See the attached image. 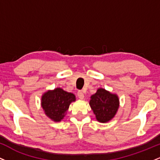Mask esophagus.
I'll return each instance as SVG.
<instances>
[{
    "label": "esophagus",
    "instance_id": "obj_1",
    "mask_svg": "<svg viewBox=\"0 0 160 160\" xmlns=\"http://www.w3.org/2000/svg\"><path fill=\"white\" fill-rule=\"evenodd\" d=\"M78 98H80V99H83L84 98V93L82 92V91H78Z\"/></svg>",
    "mask_w": 160,
    "mask_h": 160
}]
</instances>
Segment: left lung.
Instances as JSON below:
<instances>
[{
  "instance_id": "8db88e82",
  "label": "left lung",
  "mask_w": 160,
  "mask_h": 160,
  "mask_svg": "<svg viewBox=\"0 0 160 160\" xmlns=\"http://www.w3.org/2000/svg\"><path fill=\"white\" fill-rule=\"evenodd\" d=\"M89 105L98 122H107L114 117L120 106V102L117 95L99 88L91 96Z\"/></svg>"
}]
</instances>
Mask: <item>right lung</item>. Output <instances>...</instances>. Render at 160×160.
Returning a JSON list of instances; mask_svg holds the SVG:
<instances>
[{
	"instance_id": "right-lung-1",
	"label": "right lung",
	"mask_w": 160,
	"mask_h": 160,
	"mask_svg": "<svg viewBox=\"0 0 160 160\" xmlns=\"http://www.w3.org/2000/svg\"><path fill=\"white\" fill-rule=\"evenodd\" d=\"M75 101L76 97L73 93L68 92L61 88H56L42 95L41 106L49 119L60 122L65 116L70 104Z\"/></svg>"
}]
</instances>
